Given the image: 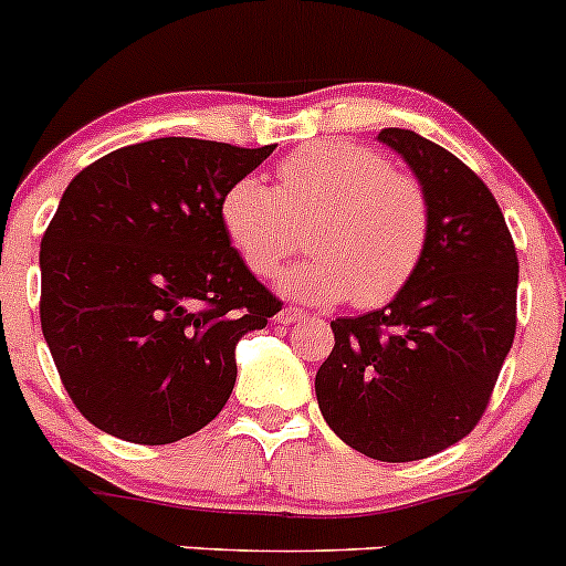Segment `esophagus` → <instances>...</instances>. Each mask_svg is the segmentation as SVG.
<instances>
[{
  "instance_id": "1",
  "label": "esophagus",
  "mask_w": 566,
  "mask_h": 566,
  "mask_svg": "<svg viewBox=\"0 0 566 566\" xmlns=\"http://www.w3.org/2000/svg\"><path fill=\"white\" fill-rule=\"evenodd\" d=\"M276 319H279V323H282V325L298 323V319H304V312L295 310V306H284V310L276 315Z\"/></svg>"
}]
</instances>
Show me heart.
<instances>
[{"label":"heart","instance_id":"b5f03b06","mask_svg":"<svg viewBox=\"0 0 566 566\" xmlns=\"http://www.w3.org/2000/svg\"><path fill=\"white\" fill-rule=\"evenodd\" d=\"M276 177V188L238 177L219 202L221 230L251 273L273 276L306 227L312 254L282 273L293 298H347L353 310H375L408 287L432 235V202L419 177L353 142L298 147Z\"/></svg>","mask_w":566,"mask_h":566}]
</instances>
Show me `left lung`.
Returning <instances> with one entry per match:
<instances>
[{"label":"left lung","mask_w":566,"mask_h":566,"mask_svg":"<svg viewBox=\"0 0 566 566\" xmlns=\"http://www.w3.org/2000/svg\"><path fill=\"white\" fill-rule=\"evenodd\" d=\"M378 139L430 193V247L391 304L331 323L315 391L347 447L410 462L462 441L488 410L515 339L517 251L490 188L458 156L405 128Z\"/></svg>","instance_id":"1"}]
</instances>
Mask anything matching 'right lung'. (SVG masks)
<instances>
[{"label":"right lung","mask_w":566,"mask_h":566,"mask_svg":"<svg viewBox=\"0 0 566 566\" xmlns=\"http://www.w3.org/2000/svg\"><path fill=\"white\" fill-rule=\"evenodd\" d=\"M271 153L167 136L108 153L65 188L40 241V325L90 424L161 447L221 413L238 339L282 301L230 247L219 202Z\"/></svg>","instance_id":"right-lung-1"}]
</instances>
